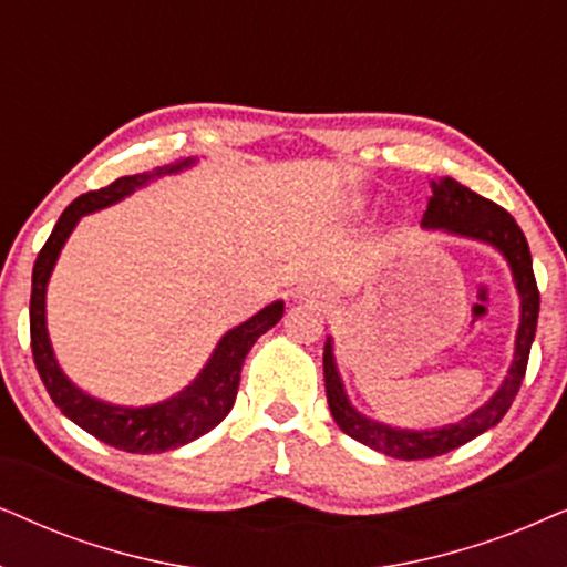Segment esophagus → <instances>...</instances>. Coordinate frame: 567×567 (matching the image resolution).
I'll list each match as a JSON object with an SVG mask.
<instances>
[{
    "instance_id": "34e87169",
    "label": "esophagus",
    "mask_w": 567,
    "mask_h": 567,
    "mask_svg": "<svg viewBox=\"0 0 567 567\" xmlns=\"http://www.w3.org/2000/svg\"><path fill=\"white\" fill-rule=\"evenodd\" d=\"M300 298L311 300V303H323V300H327V296H323L319 288H303L300 290Z\"/></svg>"
}]
</instances>
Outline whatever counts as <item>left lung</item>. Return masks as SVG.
Here are the masks:
<instances>
[{
    "label": "left lung",
    "mask_w": 567,
    "mask_h": 567,
    "mask_svg": "<svg viewBox=\"0 0 567 567\" xmlns=\"http://www.w3.org/2000/svg\"><path fill=\"white\" fill-rule=\"evenodd\" d=\"M422 225L425 228H443L449 233H456V236L485 240V244L495 246L497 251H503V256L511 264L513 279H516L520 296V327L508 379L503 381L497 394L485 406H480L477 412H472L466 420L441 430H396L354 412L344 396L342 381H339L334 354H331V339L323 344L327 402L339 430L354 437V441L381 451V454L404 458V462L449 454V451L464 446V443H470L472 437L482 435L485 430L495 427L505 417V412L511 410L513 399H516L520 389V381L526 375L539 319V288L532 269L529 244H526V236L518 228V223L503 207H497L495 202L485 199V196L474 194L472 188L462 186L458 181L443 176L433 181V196H430L425 215H422Z\"/></svg>",
    "instance_id": "1"
}]
</instances>
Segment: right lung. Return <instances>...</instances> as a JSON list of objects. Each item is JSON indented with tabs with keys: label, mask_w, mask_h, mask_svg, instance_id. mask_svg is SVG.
<instances>
[{
	"label": "right lung",
	"mask_w": 567,
	"mask_h": 567,
	"mask_svg": "<svg viewBox=\"0 0 567 567\" xmlns=\"http://www.w3.org/2000/svg\"><path fill=\"white\" fill-rule=\"evenodd\" d=\"M188 163L192 161L176 163L171 168H157L155 173L121 176L113 184L97 188V192L78 196L64 209L62 217H59V223L54 225V230H51V236L41 251H38V259L33 264V288H30V350H33V362L43 386H47L49 396L54 399V404L74 425L87 430L97 441L109 443V446L118 451H130V454H161V451L186 446V443L196 441L199 435H205L220 425L228 417L233 404H236L240 365H244L248 350H251L264 331L282 319L285 311L282 300H277V303H271L256 313L254 319H248L246 323L228 331L220 339V344H217L205 371L199 373V379H194L192 386H186L178 396L153 406L132 410V406L103 404L93 396L82 394L59 371L47 334V282L64 240L70 238L72 228L78 225L82 215L109 207L113 202L124 199L126 194H132L134 188L145 186L153 176L181 171Z\"/></svg>",
	"instance_id": "add662e5"
}]
</instances>
